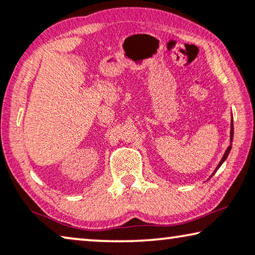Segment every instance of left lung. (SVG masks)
Returning a JSON list of instances; mask_svg holds the SVG:
<instances>
[{"mask_svg":"<svg viewBox=\"0 0 255 255\" xmlns=\"http://www.w3.org/2000/svg\"><path fill=\"white\" fill-rule=\"evenodd\" d=\"M232 140H234V120L231 119V124H230V145L228 146V148H227V150H226V153H224V155H223L222 160H221V161H220V163L217 164V167H216L215 170H214V172L212 173V176H213L214 173H215L217 170H219V168L221 167V165L223 164V162L227 160L228 155H229V153H230V150H231V147H232ZM212 176H210V177H212Z\"/></svg>","mask_w":255,"mask_h":255,"instance_id":"8db88e82","label":"left lung"}]
</instances>
